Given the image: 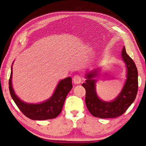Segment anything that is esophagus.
Here are the masks:
<instances>
[{"label":"esophagus","mask_w":146,"mask_h":146,"mask_svg":"<svg viewBox=\"0 0 146 146\" xmlns=\"http://www.w3.org/2000/svg\"><path fill=\"white\" fill-rule=\"evenodd\" d=\"M82 81V78L79 75H76L73 77V82L75 84H80Z\"/></svg>","instance_id":"esophagus-1"}]
</instances>
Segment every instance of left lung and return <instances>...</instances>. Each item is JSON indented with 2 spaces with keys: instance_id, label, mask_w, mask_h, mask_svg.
Segmentation results:
<instances>
[{
  "instance_id": "8db88e82",
  "label": "left lung",
  "mask_w": 146,
  "mask_h": 146,
  "mask_svg": "<svg viewBox=\"0 0 146 146\" xmlns=\"http://www.w3.org/2000/svg\"><path fill=\"white\" fill-rule=\"evenodd\" d=\"M122 57L127 68V80L121 93L112 102L101 100L96 94L95 83L96 80L92 78L97 76V72L88 73L86 82L82 86L86 90L85 103L86 107L92 116L99 118H114L124 113L133 102L138 90V70L135 63L127 54L123 47Z\"/></svg>"
}]
</instances>
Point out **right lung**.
<instances>
[{
	"label": "right lung",
	"mask_w": 146,
	"mask_h": 146,
	"mask_svg": "<svg viewBox=\"0 0 146 146\" xmlns=\"http://www.w3.org/2000/svg\"><path fill=\"white\" fill-rule=\"evenodd\" d=\"M13 68L9 79V90L13 100L17 107L25 116L32 120H47L58 116L62 110L66 96L72 88V78L67 77L61 80L57 85L54 94L48 100L41 104H26L21 100L13 89L11 78Z\"/></svg>",
	"instance_id": "1"
}]
</instances>
